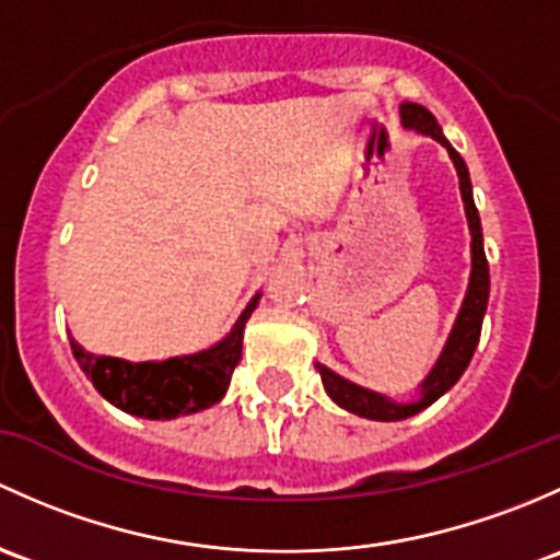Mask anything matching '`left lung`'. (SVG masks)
<instances>
[{
    "label": "left lung",
    "instance_id": "obj_1",
    "mask_svg": "<svg viewBox=\"0 0 560 560\" xmlns=\"http://www.w3.org/2000/svg\"><path fill=\"white\" fill-rule=\"evenodd\" d=\"M399 113H401V124H405V129H415L420 131V135L431 137V140L445 145L447 153H451L455 172H458L460 199H464L466 221H469V232H471V275H469V288H466L464 304H460V313L458 318H455V326L451 337H447L445 350H442V355L436 359V364L429 372V377L420 383V390H418L420 399L399 405V401L388 399V396L374 394V390L361 388V385L339 377L337 372H331V369H326L323 364H315V369L320 372L326 394L331 396V399L342 409H348V412L359 415V418H369V420H405L409 415H418L420 409L434 405L442 394H447V390L458 383L460 374H464L466 366H469L471 355H475L477 342H480L482 318H486V307H488V291H491V275H488V258H486V247H482L480 215H477L475 196H471L469 170H466L464 159H460L458 151L447 142V137L442 135V126L436 124L434 115H431L423 105L405 102V105L399 107Z\"/></svg>",
    "mask_w": 560,
    "mask_h": 560
}]
</instances>
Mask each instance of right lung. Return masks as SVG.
<instances>
[{"instance_id":"add662e5","label":"right lung","mask_w":560,"mask_h":560,"mask_svg":"<svg viewBox=\"0 0 560 560\" xmlns=\"http://www.w3.org/2000/svg\"><path fill=\"white\" fill-rule=\"evenodd\" d=\"M261 293L250 299L242 310L232 331L212 348L194 355H177L166 361H140L131 364L124 359L94 355L80 348L72 337V355L85 377L94 383L102 396L124 412L148 420H172L180 415L199 412L223 399L232 383L234 366L242 359V331L250 313L256 310Z\"/></svg>"}]
</instances>
